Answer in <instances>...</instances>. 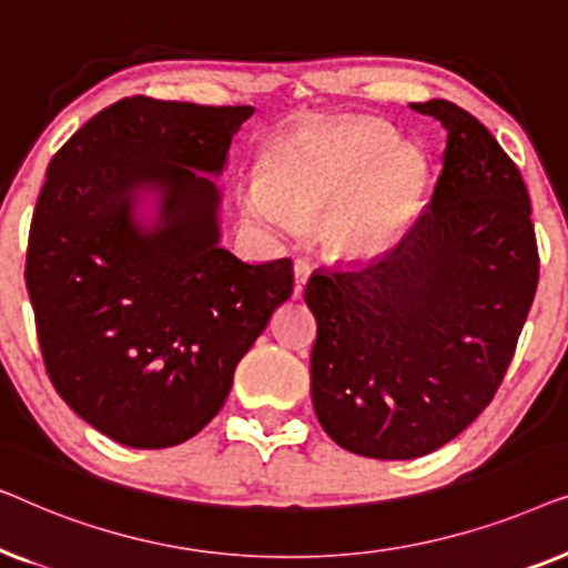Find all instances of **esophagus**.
<instances>
[{"label": "esophagus", "mask_w": 568, "mask_h": 568, "mask_svg": "<svg viewBox=\"0 0 568 568\" xmlns=\"http://www.w3.org/2000/svg\"><path fill=\"white\" fill-rule=\"evenodd\" d=\"M307 276H310V263L307 261H294V297H302V292H305V284H307Z\"/></svg>", "instance_id": "esophagus-1"}]
</instances>
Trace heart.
<instances>
[{"instance_id": "1", "label": "heart", "mask_w": 568, "mask_h": 568, "mask_svg": "<svg viewBox=\"0 0 568 568\" xmlns=\"http://www.w3.org/2000/svg\"><path fill=\"white\" fill-rule=\"evenodd\" d=\"M424 162L377 123L300 131L266 154L261 183L243 199L245 220L268 235L320 214L317 237L338 255H372L400 237L422 204Z\"/></svg>"}]
</instances>
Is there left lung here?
Wrapping results in <instances>:
<instances>
[{
  "label": "left lung",
  "mask_w": 568,
  "mask_h": 568,
  "mask_svg": "<svg viewBox=\"0 0 568 568\" xmlns=\"http://www.w3.org/2000/svg\"><path fill=\"white\" fill-rule=\"evenodd\" d=\"M447 131L426 212L364 266L315 271L313 406L325 434L377 460L429 455L494 400L540 276L519 168L449 100L410 105Z\"/></svg>",
  "instance_id": "left-lung-1"
}]
</instances>
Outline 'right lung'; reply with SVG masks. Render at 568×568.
<instances>
[{"label": "right lung", "instance_id": "obj_1", "mask_svg": "<svg viewBox=\"0 0 568 568\" xmlns=\"http://www.w3.org/2000/svg\"><path fill=\"white\" fill-rule=\"evenodd\" d=\"M251 105L123 98L53 154L30 220L26 286L67 406L136 449L181 445L220 414L237 362L292 297V261L220 247V191ZM139 187L161 222H133Z\"/></svg>", "mask_w": 568, "mask_h": 568}]
</instances>
